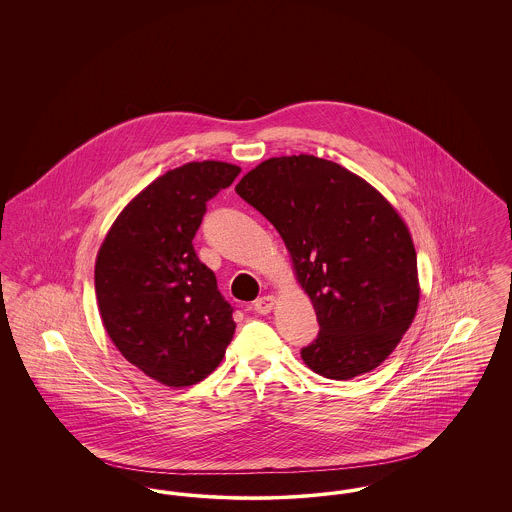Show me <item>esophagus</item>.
<instances>
[{"label":"esophagus","mask_w":512,"mask_h":512,"mask_svg":"<svg viewBox=\"0 0 512 512\" xmlns=\"http://www.w3.org/2000/svg\"><path fill=\"white\" fill-rule=\"evenodd\" d=\"M274 303H276V299H274L272 295H263V297H259V299L253 303V311L259 313V315H267V313L272 311Z\"/></svg>","instance_id":"obj_1"}]
</instances>
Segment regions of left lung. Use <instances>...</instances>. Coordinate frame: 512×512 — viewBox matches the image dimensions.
Returning <instances> with one entry per match:
<instances>
[{"label": "left lung", "mask_w": 512, "mask_h": 512, "mask_svg": "<svg viewBox=\"0 0 512 512\" xmlns=\"http://www.w3.org/2000/svg\"><path fill=\"white\" fill-rule=\"evenodd\" d=\"M236 194L278 230L313 301L320 332L305 365L349 380L386 361L420 295L411 234L386 197L315 155L263 161Z\"/></svg>", "instance_id": "1"}]
</instances>
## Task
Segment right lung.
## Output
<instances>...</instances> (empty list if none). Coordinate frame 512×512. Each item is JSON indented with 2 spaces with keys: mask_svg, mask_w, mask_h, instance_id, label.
<instances>
[{
  "mask_svg": "<svg viewBox=\"0 0 512 512\" xmlns=\"http://www.w3.org/2000/svg\"><path fill=\"white\" fill-rule=\"evenodd\" d=\"M240 171L203 161L165 172L124 207L99 247L103 326L128 363L165 386L207 378L234 336V307L192 240L207 201Z\"/></svg>",
  "mask_w": 512,
  "mask_h": 512,
  "instance_id": "add662e5",
  "label": "right lung"
}]
</instances>
